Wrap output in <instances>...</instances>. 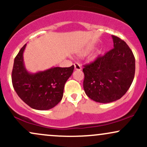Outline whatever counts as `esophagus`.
Returning <instances> with one entry per match:
<instances>
[{
  "label": "esophagus",
  "mask_w": 147,
  "mask_h": 147,
  "mask_svg": "<svg viewBox=\"0 0 147 147\" xmlns=\"http://www.w3.org/2000/svg\"><path fill=\"white\" fill-rule=\"evenodd\" d=\"M74 66H75V69L76 70H82V65L79 63H74Z\"/></svg>",
  "instance_id": "esophagus-1"
}]
</instances>
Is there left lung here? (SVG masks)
Returning a JSON list of instances; mask_svg holds the SVG:
<instances>
[{"label":"left lung","instance_id":"left-lung-1","mask_svg":"<svg viewBox=\"0 0 147 147\" xmlns=\"http://www.w3.org/2000/svg\"><path fill=\"white\" fill-rule=\"evenodd\" d=\"M114 48L84 65V89L89 98L99 103L119 99L135 76V57L126 42L113 35Z\"/></svg>","mask_w":147,"mask_h":147}]
</instances>
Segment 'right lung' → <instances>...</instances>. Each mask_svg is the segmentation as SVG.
Wrapping results in <instances>:
<instances>
[{"label":"right lung","mask_w":147,"mask_h":147,"mask_svg":"<svg viewBox=\"0 0 147 147\" xmlns=\"http://www.w3.org/2000/svg\"><path fill=\"white\" fill-rule=\"evenodd\" d=\"M24 45L14 59L11 82L18 97L36 110H49L63 97L64 86L72 75L74 65L55 67L36 74H30L23 65Z\"/></svg>","instance_id":"right-lung-1"}]
</instances>
